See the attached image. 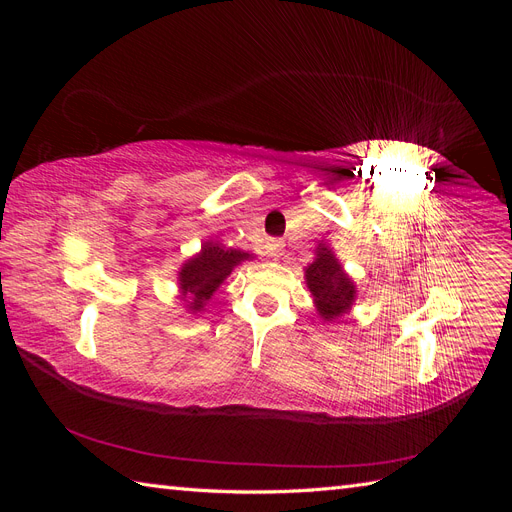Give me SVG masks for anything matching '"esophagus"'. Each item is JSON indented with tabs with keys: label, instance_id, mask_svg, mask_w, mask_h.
<instances>
[{
	"label": "esophagus",
	"instance_id": "esophagus-1",
	"mask_svg": "<svg viewBox=\"0 0 512 512\" xmlns=\"http://www.w3.org/2000/svg\"><path fill=\"white\" fill-rule=\"evenodd\" d=\"M267 254L275 260L280 258L284 254V241L282 239H269L267 241Z\"/></svg>",
	"mask_w": 512,
	"mask_h": 512
}]
</instances>
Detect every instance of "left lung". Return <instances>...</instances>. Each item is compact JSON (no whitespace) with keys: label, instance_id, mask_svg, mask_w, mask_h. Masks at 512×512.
<instances>
[{"label":"left lung","instance_id":"left-lung-1","mask_svg":"<svg viewBox=\"0 0 512 512\" xmlns=\"http://www.w3.org/2000/svg\"><path fill=\"white\" fill-rule=\"evenodd\" d=\"M305 282L322 320L335 322L350 312L356 288L344 267L339 265L331 247L324 243L318 245L316 260L305 269Z\"/></svg>","mask_w":512,"mask_h":512}]
</instances>
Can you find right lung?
Masks as SVG:
<instances>
[{"mask_svg": "<svg viewBox=\"0 0 512 512\" xmlns=\"http://www.w3.org/2000/svg\"><path fill=\"white\" fill-rule=\"evenodd\" d=\"M252 254L232 250L218 241H205L200 252L183 262L179 271L181 299L188 303L190 312H200L213 297V292L243 260H250Z\"/></svg>", "mask_w": 512, "mask_h": 512, "instance_id": "1", "label": "right lung"}]
</instances>
